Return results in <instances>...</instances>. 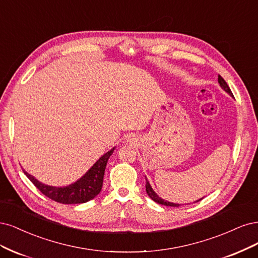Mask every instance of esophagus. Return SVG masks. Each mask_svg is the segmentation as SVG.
<instances>
[{"mask_svg": "<svg viewBox=\"0 0 258 258\" xmlns=\"http://www.w3.org/2000/svg\"><path fill=\"white\" fill-rule=\"evenodd\" d=\"M126 140H127V143H134L135 141V138H134V136H127V138H126Z\"/></svg>", "mask_w": 258, "mask_h": 258, "instance_id": "1", "label": "esophagus"}]
</instances>
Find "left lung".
Returning <instances> with one entry per match:
<instances>
[{
    "mask_svg": "<svg viewBox=\"0 0 258 258\" xmlns=\"http://www.w3.org/2000/svg\"><path fill=\"white\" fill-rule=\"evenodd\" d=\"M219 84H220L221 88H222L224 91H225L226 93H228L231 97L234 96V95H232V93H231V91H230V89H229L228 85L226 84V81L224 80L221 76H219ZM146 192H147V194L149 195V197H150V198L152 199V201H154L155 203L160 204V205L168 206V207H179V206H181L180 204H174V203H170V202H168V201H164V199H163L162 197H160L159 195H157V194L154 192V189L152 188L151 184L149 183V181H148L147 177H146ZM203 198H204V197H203ZM203 198H201V199H197V201H196L195 203H197V202H199V201H202Z\"/></svg>",
    "mask_w": 258,
    "mask_h": 258,
    "instance_id": "8db88e82",
    "label": "left lung"
}]
</instances>
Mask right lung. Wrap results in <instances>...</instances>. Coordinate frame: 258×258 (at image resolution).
<instances>
[{"mask_svg": "<svg viewBox=\"0 0 258 258\" xmlns=\"http://www.w3.org/2000/svg\"><path fill=\"white\" fill-rule=\"evenodd\" d=\"M114 149L115 147L99 157L93 164L92 167L76 182L66 186H52L41 183L40 181L33 177L32 174L28 173L26 170H23V172L41 193L52 199V201L68 205L84 204L93 199L101 192L106 165L108 159L113 153Z\"/></svg>", "mask_w": 258, "mask_h": 258, "instance_id": "right-lung-1", "label": "right lung"}]
</instances>
